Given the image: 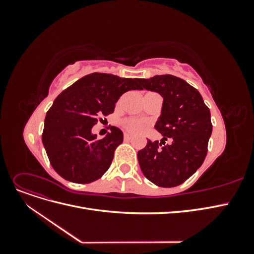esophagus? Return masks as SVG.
Returning <instances> with one entry per match:
<instances>
[{"label": "esophagus", "mask_w": 254, "mask_h": 254, "mask_svg": "<svg viewBox=\"0 0 254 254\" xmlns=\"http://www.w3.org/2000/svg\"><path fill=\"white\" fill-rule=\"evenodd\" d=\"M124 139H125L126 141L131 140V139H132V135L129 134V133H125V134H124Z\"/></svg>", "instance_id": "1"}]
</instances>
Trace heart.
Here are the masks:
<instances>
[{
    "label": "heart",
    "instance_id": "b5f03b06",
    "mask_svg": "<svg viewBox=\"0 0 254 254\" xmlns=\"http://www.w3.org/2000/svg\"><path fill=\"white\" fill-rule=\"evenodd\" d=\"M123 126L128 131L132 133L141 132L145 128H147L148 123L143 120H137V119H127L123 121Z\"/></svg>",
    "mask_w": 254,
    "mask_h": 254
}]
</instances>
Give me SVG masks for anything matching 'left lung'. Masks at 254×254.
I'll use <instances>...</instances> for the list:
<instances>
[{"label":"left lung","instance_id":"1","mask_svg":"<svg viewBox=\"0 0 254 254\" xmlns=\"http://www.w3.org/2000/svg\"><path fill=\"white\" fill-rule=\"evenodd\" d=\"M141 89L163 97L162 111L155 128L163 139L137 152L144 176L162 188L180 186L201 166L212 133L210 109L198 90L174 75L140 78ZM170 140V143H165Z\"/></svg>","mask_w":254,"mask_h":254}]
</instances>
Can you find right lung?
<instances>
[{"mask_svg": "<svg viewBox=\"0 0 254 254\" xmlns=\"http://www.w3.org/2000/svg\"><path fill=\"white\" fill-rule=\"evenodd\" d=\"M137 78L92 73L56 97L44 120L42 143L54 170L75 183L93 182L108 171L123 132L111 126L103 139L92 133L101 117L113 113L120 96L140 90Z\"/></svg>", "mask_w": 254, "mask_h": 254, "instance_id": "obj_1", "label": "right lung"}]
</instances>
